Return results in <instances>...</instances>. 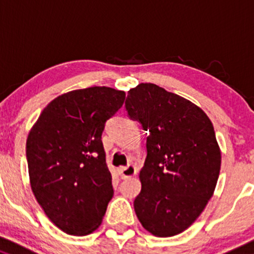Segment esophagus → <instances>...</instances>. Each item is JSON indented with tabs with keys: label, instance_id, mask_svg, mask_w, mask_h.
Returning <instances> with one entry per match:
<instances>
[{
	"label": "esophagus",
	"instance_id": "esophagus-1",
	"mask_svg": "<svg viewBox=\"0 0 254 254\" xmlns=\"http://www.w3.org/2000/svg\"><path fill=\"white\" fill-rule=\"evenodd\" d=\"M135 174H136V167L134 165H127V166L119 169V175L122 179H129V177L134 176Z\"/></svg>",
	"mask_w": 254,
	"mask_h": 254
}]
</instances>
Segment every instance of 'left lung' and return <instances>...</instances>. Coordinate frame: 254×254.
<instances>
[{
    "label": "left lung",
    "mask_w": 254,
    "mask_h": 254,
    "mask_svg": "<svg viewBox=\"0 0 254 254\" xmlns=\"http://www.w3.org/2000/svg\"><path fill=\"white\" fill-rule=\"evenodd\" d=\"M125 108L149 132L135 213L156 237H172L192 225L212 197L221 150L210 118L192 102L152 83L127 92Z\"/></svg>",
    "instance_id": "8db88e82"
}]
</instances>
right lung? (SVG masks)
<instances>
[{
  "label": "right lung",
  "instance_id": "obj_1",
  "mask_svg": "<svg viewBox=\"0 0 254 254\" xmlns=\"http://www.w3.org/2000/svg\"><path fill=\"white\" fill-rule=\"evenodd\" d=\"M124 100L125 92L109 87L72 90L52 100L29 130L32 191L47 217L67 235L94 232L114 195L102 132Z\"/></svg>",
  "mask_w": 254,
  "mask_h": 254
}]
</instances>
